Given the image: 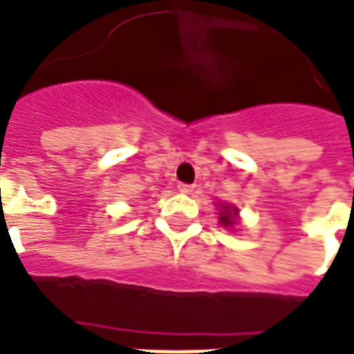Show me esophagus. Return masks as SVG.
I'll list each match as a JSON object with an SVG mask.
<instances>
[{"label": "esophagus", "instance_id": "esophagus-1", "mask_svg": "<svg viewBox=\"0 0 354 354\" xmlns=\"http://www.w3.org/2000/svg\"><path fill=\"white\" fill-rule=\"evenodd\" d=\"M178 189H180L182 193H193L194 185H189V183H180V185H178Z\"/></svg>", "mask_w": 354, "mask_h": 354}]
</instances>
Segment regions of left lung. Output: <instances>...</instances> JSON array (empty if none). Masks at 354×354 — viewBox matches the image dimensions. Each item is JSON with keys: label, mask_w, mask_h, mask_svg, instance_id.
Listing matches in <instances>:
<instances>
[{"label": "left lung", "mask_w": 354, "mask_h": 354, "mask_svg": "<svg viewBox=\"0 0 354 354\" xmlns=\"http://www.w3.org/2000/svg\"><path fill=\"white\" fill-rule=\"evenodd\" d=\"M239 213V209L236 207H230V205H222L221 207V216H218V221H221L222 226H233L235 224V215Z\"/></svg>", "instance_id": "8db88e82"}]
</instances>
